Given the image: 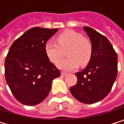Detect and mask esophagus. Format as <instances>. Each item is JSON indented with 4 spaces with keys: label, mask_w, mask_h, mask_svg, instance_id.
I'll return each instance as SVG.
<instances>
[{
    "label": "esophagus",
    "mask_w": 124,
    "mask_h": 124,
    "mask_svg": "<svg viewBox=\"0 0 124 124\" xmlns=\"http://www.w3.org/2000/svg\"><path fill=\"white\" fill-rule=\"evenodd\" d=\"M66 74H66V72H63H63H61V76H62V77H65Z\"/></svg>",
    "instance_id": "34e87169"
}]
</instances>
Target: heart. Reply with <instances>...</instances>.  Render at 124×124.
<instances>
[{"label":"heart","mask_w":124,"mask_h":124,"mask_svg":"<svg viewBox=\"0 0 124 124\" xmlns=\"http://www.w3.org/2000/svg\"><path fill=\"white\" fill-rule=\"evenodd\" d=\"M66 51L69 57L58 63V66L64 71H71L79 65H86L92 55L91 42L80 33L72 30L66 31L57 36V43L49 41L45 44V53L53 63H57Z\"/></svg>","instance_id":"obj_1"}]
</instances>
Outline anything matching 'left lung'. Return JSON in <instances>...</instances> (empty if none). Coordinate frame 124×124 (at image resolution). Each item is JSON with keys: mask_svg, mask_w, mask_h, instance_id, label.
<instances>
[{"mask_svg": "<svg viewBox=\"0 0 124 124\" xmlns=\"http://www.w3.org/2000/svg\"><path fill=\"white\" fill-rule=\"evenodd\" d=\"M83 29L92 44V55L85 69L75 73L77 82L69 90L77 100L93 104L110 92L118 74V56L104 36L89 27Z\"/></svg>", "mask_w": 124, "mask_h": 124, "instance_id": "obj_1", "label": "left lung"}]
</instances>
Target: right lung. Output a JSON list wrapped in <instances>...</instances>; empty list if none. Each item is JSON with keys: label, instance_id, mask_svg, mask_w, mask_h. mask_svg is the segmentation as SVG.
<instances>
[{"label": "right lung", "instance_id": "obj_1", "mask_svg": "<svg viewBox=\"0 0 124 124\" xmlns=\"http://www.w3.org/2000/svg\"><path fill=\"white\" fill-rule=\"evenodd\" d=\"M35 27L16 39L5 59V77L14 98L20 103L33 106L48 96L53 79L61 71L50 61L45 44L57 31Z\"/></svg>", "mask_w": 124, "mask_h": 124}]
</instances>
